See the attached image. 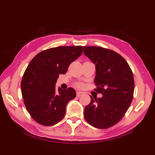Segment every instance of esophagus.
Wrapping results in <instances>:
<instances>
[{
	"instance_id": "esophagus-1",
	"label": "esophagus",
	"mask_w": 155,
	"mask_h": 155,
	"mask_svg": "<svg viewBox=\"0 0 155 155\" xmlns=\"http://www.w3.org/2000/svg\"><path fill=\"white\" fill-rule=\"evenodd\" d=\"M83 93H81V92H79V91H78V92H77V97H81L82 95H83Z\"/></svg>"
}]
</instances>
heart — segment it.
<instances>
[{"mask_svg":"<svg viewBox=\"0 0 155 155\" xmlns=\"http://www.w3.org/2000/svg\"><path fill=\"white\" fill-rule=\"evenodd\" d=\"M77 86L78 87L81 88V87H83V84H82V83H78V84H77Z\"/></svg>","mask_w":155,"mask_h":155,"instance_id":"heart-1","label":"heart"}]
</instances>
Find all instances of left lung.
Returning a JSON list of instances; mask_svg holds the SVG:
<instances>
[{
  "instance_id": "1",
  "label": "left lung",
  "mask_w": 155,
  "mask_h": 155,
  "mask_svg": "<svg viewBox=\"0 0 155 155\" xmlns=\"http://www.w3.org/2000/svg\"><path fill=\"white\" fill-rule=\"evenodd\" d=\"M84 53L96 67L94 83L101 98L91 96L84 108L85 119L92 126L105 129L124 116L133 98L134 82L132 70L125 59L110 49L84 47Z\"/></svg>"
}]
</instances>
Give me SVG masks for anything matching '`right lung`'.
<instances>
[{"label":"right lung","mask_w":155,"mask_h":155,"mask_svg":"<svg viewBox=\"0 0 155 155\" xmlns=\"http://www.w3.org/2000/svg\"><path fill=\"white\" fill-rule=\"evenodd\" d=\"M83 53L82 46L58 47L39 52L32 59L21 81V93L31 117L44 126H52L64 118L66 106L76 97L69 87L63 90L55 84L60 74Z\"/></svg>","instance_id":"right-lung-1"}]
</instances>
